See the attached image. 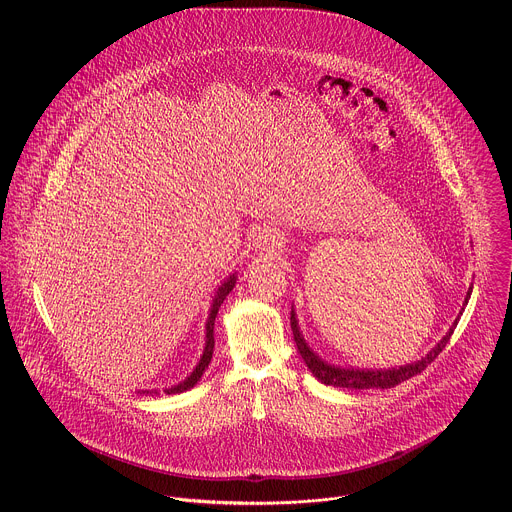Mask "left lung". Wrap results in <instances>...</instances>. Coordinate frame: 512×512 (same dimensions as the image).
<instances>
[{
	"label": "left lung",
	"mask_w": 512,
	"mask_h": 512,
	"mask_svg": "<svg viewBox=\"0 0 512 512\" xmlns=\"http://www.w3.org/2000/svg\"><path fill=\"white\" fill-rule=\"evenodd\" d=\"M291 329H293V337L297 343V349L305 361V365L309 367V371L325 385H333V387H341V389H391L419 373H423L439 355L441 351L447 347V343L451 341L453 329L443 337V341L421 361L413 363V365H405L399 369H389V371H359V369H339L335 365H327L325 361H321L303 341L301 331L297 327V319L295 313H291Z\"/></svg>",
	"instance_id": "obj_1"
}]
</instances>
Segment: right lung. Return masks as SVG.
Segmentation results:
<instances>
[{
  "mask_svg": "<svg viewBox=\"0 0 512 512\" xmlns=\"http://www.w3.org/2000/svg\"><path fill=\"white\" fill-rule=\"evenodd\" d=\"M233 287H235V275H231L221 287H219V291H217V295H215V299H213V303H211V313H209V319H207V343H205V351H203V357H201V361H199V365L195 367V371L183 381V383H179V385H175V387H171V389H167L165 393L167 395H171V393H183V391H189L199 379H201V375H203V371L209 367V363H211V357H213V345H215V339H213V329H215V317H217V313H219V309H221V303L225 301V297L233 291Z\"/></svg>",
  "mask_w": 512,
  "mask_h": 512,
  "instance_id": "1",
  "label": "right lung"
}]
</instances>
